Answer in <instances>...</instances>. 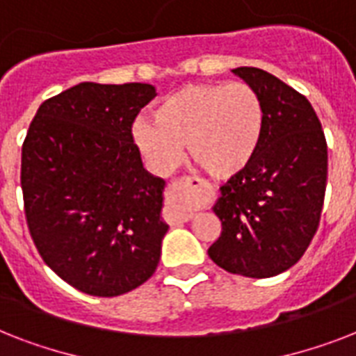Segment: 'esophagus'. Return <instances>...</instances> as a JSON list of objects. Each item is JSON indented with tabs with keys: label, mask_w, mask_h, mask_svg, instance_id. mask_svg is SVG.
<instances>
[{
	"label": "esophagus",
	"mask_w": 356,
	"mask_h": 356,
	"mask_svg": "<svg viewBox=\"0 0 356 356\" xmlns=\"http://www.w3.org/2000/svg\"><path fill=\"white\" fill-rule=\"evenodd\" d=\"M195 183H197V181H195L194 177L175 179V181H172V183L168 184V197L173 201L184 200V195L188 194L192 188H195ZM175 218H179L181 222H188V220H192V218H194V212L188 211V209H186V207L181 203V205H177Z\"/></svg>",
	"instance_id": "34e87169"
}]
</instances>
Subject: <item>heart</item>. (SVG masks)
<instances>
[{"mask_svg": "<svg viewBox=\"0 0 356 356\" xmlns=\"http://www.w3.org/2000/svg\"><path fill=\"white\" fill-rule=\"evenodd\" d=\"M264 107L259 92L242 81L186 85L164 97L153 120L140 118L134 142L156 172H172L190 159L214 179L240 173L259 151Z\"/></svg>", "mask_w": 356, "mask_h": 356, "instance_id": "obj_1", "label": "heart"}]
</instances>
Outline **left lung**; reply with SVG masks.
<instances>
[{
	"instance_id": "left-lung-1",
	"label": "left lung",
	"mask_w": 356,
	"mask_h": 356,
	"mask_svg": "<svg viewBox=\"0 0 356 356\" xmlns=\"http://www.w3.org/2000/svg\"><path fill=\"white\" fill-rule=\"evenodd\" d=\"M259 92L264 133L253 161L220 186L222 234L209 257L229 273L279 275L309 248L327 186V142L309 99L260 68L233 70Z\"/></svg>"
}]
</instances>
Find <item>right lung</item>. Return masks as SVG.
Returning a JSON list of instances; mask_svg holds the SVG:
<instances>
[{"mask_svg": "<svg viewBox=\"0 0 356 356\" xmlns=\"http://www.w3.org/2000/svg\"><path fill=\"white\" fill-rule=\"evenodd\" d=\"M145 83H79L42 103L22 145L31 238L63 281L114 298L144 284L161 260L164 181L133 140Z\"/></svg>", "mask_w": 356, "mask_h": 356, "instance_id": "right-lung-1", "label": "right lung"}]
</instances>
